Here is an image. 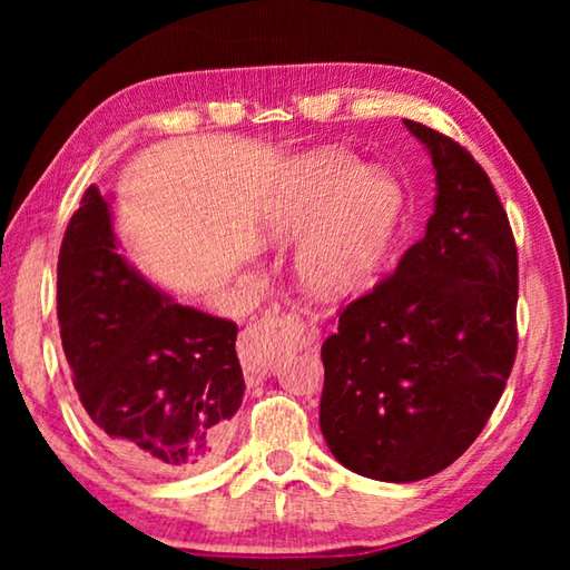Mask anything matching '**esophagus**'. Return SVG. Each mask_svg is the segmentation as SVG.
<instances>
[{"label": "esophagus", "instance_id": "1", "mask_svg": "<svg viewBox=\"0 0 570 570\" xmlns=\"http://www.w3.org/2000/svg\"><path fill=\"white\" fill-rule=\"evenodd\" d=\"M314 330L294 314H268L240 340V360L248 380H262L272 372L278 346H312L316 342Z\"/></svg>", "mask_w": 570, "mask_h": 570}]
</instances>
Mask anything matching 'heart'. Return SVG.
<instances>
[{
  "mask_svg": "<svg viewBox=\"0 0 570 570\" xmlns=\"http://www.w3.org/2000/svg\"><path fill=\"white\" fill-rule=\"evenodd\" d=\"M402 193L390 178L370 176L360 158L314 150L288 170L268 220L276 240L307 234L296 250V274L316 296H346L382 272L397 234Z\"/></svg>",
  "mask_w": 570,
  "mask_h": 570,
  "instance_id": "1",
  "label": "heart"
}]
</instances>
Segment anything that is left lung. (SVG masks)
Returning a JSON list of instances; mask_svg holds the SVG:
<instances>
[{
  "instance_id": "left-lung-1",
  "label": "left lung",
  "mask_w": 570,
  "mask_h": 570,
  "mask_svg": "<svg viewBox=\"0 0 570 570\" xmlns=\"http://www.w3.org/2000/svg\"><path fill=\"white\" fill-rule=\"evenodd\" d=\"M435 166L424 236L322 344V435L352 472L414 482L452 465L485 428L518 350V248L480 163L404 120Z\"/></svg>"
}]
</instances>
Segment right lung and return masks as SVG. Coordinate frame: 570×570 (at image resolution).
I'll use <instances>...</instances> for the list:
<instances>
[{"instance_id": "right-lung-1", "label": "right lung", "mask_w": 570, "mask_h": 570, "mask_svg": "<svg viewBox=\"0 0 570 570\" xmlns=\"http://www.w3.org/2000/svg\"><path fill=\"white\" fill-rule=\"evenodd\" d=\"M57 320L90 430L140 472L218 455L244 400L238 326L173 302L125 262L100 190H85L57 262Z\"/></svg>"}]
</instances>
